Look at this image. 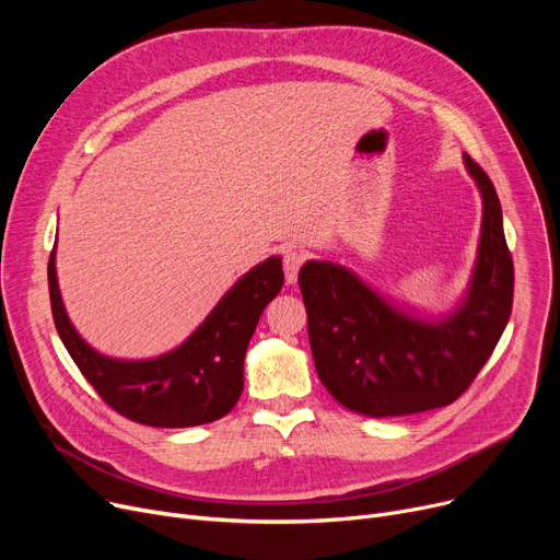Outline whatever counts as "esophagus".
Masks as SVG:
<instances>
[{
	"mask_svg": "<svg viewBox=\"0 0 560 560\" xmlns=\"http://www.w3.org/2000/svg\"><path fill=\"white\" fill-rule=\"evenodd\" d=\"M304 258H306V254L302 249H285L283 252V272H285L288 283L298 281V275H300Z\"/></svg>",
	"mask_w": 560,
	"mask_h": 560,
	"instance_id": "1",
	"label": "esophagus"
}]
</instances>
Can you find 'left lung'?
Returning a JSON list of instances; mask_svg holds the SVG:
<instances>
[{
	"mask_svg": "<svg viewBox=\"0 0 560 560\" xmlns=\"http://www.w3.org/2000/svg\"><path fill=\"white\" fill-rule=\"evenodd\" d=\"M465 167L483 199L481 241L467 295L447 317L404 313L336 262L308 260L300 270L317 376L349 410L395 418L456 401L509 325L513 258L502 203L467 154Z\"/></svg>",
	"mask_w": 560,
	"mask_h": 560,
	"instance_id": "1",
	"label": "left lung"
}]
</instances>
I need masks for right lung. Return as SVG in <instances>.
Instances as JSON below:
<instances>
[{
	"mask_svg": "<svg viewBox=\"0 0 560 560\" xmlns=\"http://www.w3.org/2000/svg\"><path fill=\"white\" fill-rule=\"evenodd\" d=\"M47 281L56 331L95 393L138 424L184 429L220 420L238 401L247 345L262 308L279 295L283 268L279 256L258 262L186 342L147 361L108 359L77 334L58 290L54 252Z\"/></svg>",
	"mask_w": 560,
	"mask_h": 560,
	"instance_id": "right-lung-1",
	"label": "right lung"
}]
</instances>
